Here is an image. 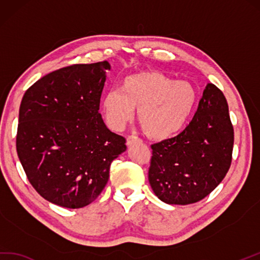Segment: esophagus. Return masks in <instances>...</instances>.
<instances>
[{"instance_id":"esophagus-1","label":"esophagus","mask_w":260,"mask_h":260,"mask_svg":"<svg viewBox=\"0 0 260 260\" xmlns=\"http://www.w3.org/2000/svg\"><path fill=\"white\" fill-rule=\"evenodd\" d=\"M141 140L139 139V138L136 137V136H129L128 138H126V145L128 146H132L134 143L136 142H140Z\"/></svg>"}]
</instances>
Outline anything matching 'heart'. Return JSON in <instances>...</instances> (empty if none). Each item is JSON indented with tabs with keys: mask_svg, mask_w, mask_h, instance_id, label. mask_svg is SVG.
Listing matches in <instances>:
<instances>
[{
	"mask_svg": "<svg viewBox=\"0 0 260 260\" xmlns=\"http://www.w3.org/2000/svg\"><path fill=\"white\" fill-rule=\"evenodd\" d=\"M196 102L197 92L191 84L150 70L131 74L122 80L120 89L106 92L101 108L114 130H122L138 108V120L146 134L164 140L184 128Z\"/></svg>",
	"mask_w": 260,
	"mask_h": 260,
	"instance_id": "heart-1",
	"label": "heart"
}]
</instances>
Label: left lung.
I'll list each match as a JSON object with an SVG mask.
<instances>
[{
	"mask_svg": "<svg viewBox=\"0 0 260 260\" xmlns=\"http://www.w3.org/2000/svg\"><path fill=\"white\" fill-rule=\"evenodd\" d=\"M234 128L228 103L208 83L186 129L151 146L149 182L154 194L169 205H189L208 196L232 164Z\"/></svg>",
	"mask_w": 260,
	"mask_h": 260,
	"instance_id": "8db88e82",
	"label": "left lung"
}]
</instances>
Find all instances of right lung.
I'll return each mask as SVG.
<instances>
[{
  "label": "right lung",
  "mask_w": 260,
  "mask_h": 260,
  "mask_svg": "<svg viewBox=\"0 0 260 260\" xmlns=\"http://www.w3.org/2000/svg\"><path fill=\"white\" fill-rule=\"evenodd\" d=\"M110 68L107 61L62 68L23 95L17 155L33 188L52 204L70 209L91 204L106 187L111 162L125 151L124 138L99 113Z\"/></svg>",
  "instance_id": "1"
}]
</instances>
